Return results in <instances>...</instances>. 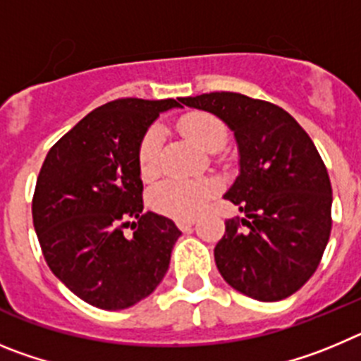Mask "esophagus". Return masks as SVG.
<instances>
[{
  "instance_id": "34e87169",
  "label": "esophagus",
  "mask_w": 361,
  "mask_h": 361,
  "mask_svg": "<svg viewBox=\"0 0 361 361\" xmlns=\"http://www.w3.org/2000/svg\"><path fill=\"white\" fill-rule=\"evenodd\" d=\"M178 226V229H183V231H186V229H190L191 226L195 224V219H177L175 220Z\"/></svg>"
}]
</instances>
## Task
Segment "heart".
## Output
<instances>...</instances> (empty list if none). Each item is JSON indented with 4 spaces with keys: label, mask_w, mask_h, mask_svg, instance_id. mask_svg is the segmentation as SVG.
Masks as SVG:
<instances>
[{
    "label": "heart",
    "mask_w": 361,
    "mask_h": 361,
    "mask_svg": "<svg viewBox=\"0 0 361 361\" xmlns=\"http://www.w3.org/2000/svg\"><path fill=\"white\" fill-rule=\"evenodd\" d=\"M180 132L195 142L204 152H219L226 145L228 130L219 117L197 111L180 121ZM162 133L159 128H149L139 146V170L142 177H155L159 170ZM213 180H166L159 184L152 193V206L159 213L173 219H191L199 215L216 193Z\"/></svg>",
    "instance_id": "b5f03b06"
}]
</instances>
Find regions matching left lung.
<instances>
[{
  "label": "left lung",
  "mask_w": 361,
  "mask_h": 361,
  "mask_svg": "<svg viewBox=\"0 0 361 361\" xmlns=\"http://www.w3.org/2000/svg\"><path fill=\"white\" fill-rule=\"evenodd\" d=\"M228 124L238 148V175L224 199L245 219L226 220L215 245L220 275L260 302L298 291L317 271L329 242L333 190L305 130L276 104L235 92L184 97Z\"/></svg>",
  "instance_id": "1"
}]
</instances>
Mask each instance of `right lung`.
<instances>
[{
  "mask_svg": "<svg viewBox=\"0 0 361 361\" xmlns=\"http://www.w3.org/2000/svg\"><path fill=\"white\" fill-rule=\"evenodd\" d=\"M183 101V97H178ZM175 99H117L90 111L50 148L32 200L34 229L54 275L106 311L155 291L180 237L173 220L142 212L139 146ZM132 225L134 233L124 235Z\"/></svg>",
  "mask_w": 361,
  "mask_h": 361,
  "instance_id": "1",
  "label": "right lung"
}]
</instances>
